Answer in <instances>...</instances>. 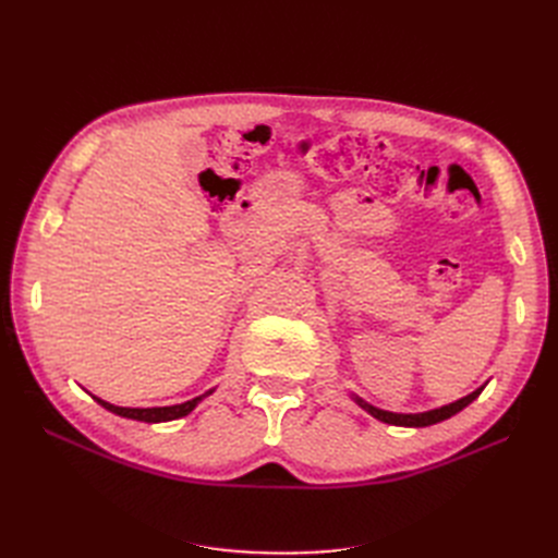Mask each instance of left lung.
Listing matches in <instances>:
<instances>
[{"label":"left lung","mask_w":558,"mask_h":558,"mask_svg":"<svg viewBox=\"0 0 558 558\" xmlns=\"http://www.w3.org/2000/svg\"><path fill=\"white\" fill-rule=\"evenodd\" d=\"M484 391V386L477 388V391H472L470 396L456 400V402H449L445 404V408H437V410H430V412H421V414H396V412H384V410H377L373 408V404L363 402L361 398H356V402L361 404L363 410H367L369 414H373L375 418L384 421V424H393V426H412V428H421V426H433V424H440V421L459 414L463 408H468V404L475 400L480 393Z\"/></svg>","instance_id":"obj_1"}]
</instances>
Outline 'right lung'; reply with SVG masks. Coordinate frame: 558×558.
Instances as JSON below:
<instances>
[{
  "instance_id": "obj_1",
  "label": "right lung",
  "mask_w": 558,
  "mask_h": 558,
  "mask_svg": "<svg viewBox=\"0 0 558 558\" xmlns=\"http://www.w3.org/2000/svg\"><path fill=\"white\" fill-rule=\"evenodd\" d=\"M211 391L202 393L189 402H181V404H172V408H146V410H140V408H118V404H111L102 398H95L99 404H102L105 410L118 414V416H128V418H134V421H146V424H160V421H172V418H181L185 414H191L199 400H205Z\"/></svg>"
}]
</instances>
